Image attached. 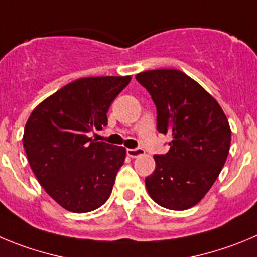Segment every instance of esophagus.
I'll list each match as a JSON object with an SVG mask.
<instances>
[{
	"instance_id": "34e87169",
	"label": "esophagus",
	"mask_w": 257,
	"mask_h": 257,
	"mask_svg": "<svg viewBox=\"0 0 257 257\" xmlns=\"http://www.w3.org/2000/svg\"><path fill=\"white\" fill-rule=\"evenodd\" d=\"M144 149H141V148H135V149H127V155L131 158H136L139 155L144 154Z\"/></svg>"
}]
</instances>
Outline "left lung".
<instances>
[{"label": "left lung", "instance_id": "obj_1", "mask_svg": "<svg viewBox=\"0 0 257 257\" xmlns=\"http://www.w3.org/2000/svg\"><path fill=\"white\" fill-rule=\"evenodd\" d=\"M157 107V128L172 136L166 154L154 155L145 178L150 197L171 210L192 208L219 176L230 147V128L213 96L180 70L136 75Z\"/></svg>", "mask_w": 257, "mask_h": 257}]
</instances>
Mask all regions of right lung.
Wrapping results in <instances>:
<instances>
[{"mask_svg":"<svg viewBox=\"0 0 257 257\" xmlns=\"http://www.w3.org/2000/svg\"><path fill=\"white\" fill-rule=\"evenodd\" d=\"M130 76L84 77L38 105L25 124L28 161L47 194L66 210L88 213L112 192L126 149L89 138L107 126V112Z\"/></svg>","mask_w":257,"mask_h":257,"instance_id":"right-lung-1","label":"right lung"}]
</instances>
